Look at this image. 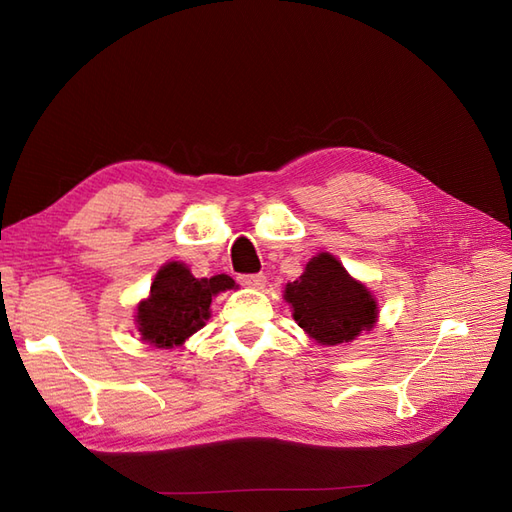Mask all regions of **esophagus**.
Instances as JSON below:
<instances>
[{"mask_svg": "<svg viewBox=\"0 0 512 512\" xmlns=\"http://www.w3.org/2000/svg\"><path fill=\"white\" fill-rule=\"evenodd\" d=\"M239 282H241V286H245V288L262 290V288H265V284H267V277L262 275V273H252V275H241Z\"/></svg>", "mask_w": 512, "mask_h": 512, "instance_id": "obj_1", "label": "esophagus"}]
</instances>
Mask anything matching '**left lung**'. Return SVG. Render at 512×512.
Returning a JSON list of instances; mask_svg holds the SVG:
<instances>
[{"label":"left lung","mask_w":512,"mask_h":512,"mask_svg":"<svg viewBox=\"0 0 512 512\" xmlns=\"http://www.w3.org/2000/svg\"><path fill=\"white\" fill-rule=\"evenodd\" d=\"M284 299L299 327L322 346L348 344L378 320L374 294L327 252L314 256L299 280L286 284Z\"/></svg>","instance_id":"1"}]
</instances>
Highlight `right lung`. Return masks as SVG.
<instances>
[{
    "instance_id": "1",
    "label": "right lung",
    "mask_w": 512,
    "mask_h": 512,
    "mask_svg": "<svg viewBox=\"0 0 512 512\" xmlns=\"http://www.w3.org/2000/svg\"><path fill=\"white\" fill-rule=\"evenodd\" d=\"M235 288L228 275L194 277L183 262H166L151 284V292L136 307L141 339L156 348L181 346L209 320L211 297Z\"/></svg>"
}]
</instances>
